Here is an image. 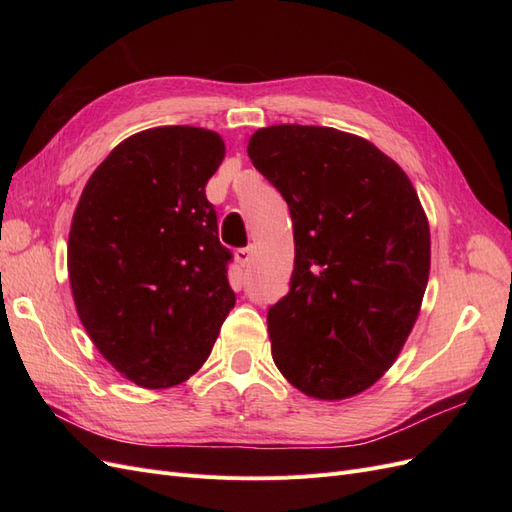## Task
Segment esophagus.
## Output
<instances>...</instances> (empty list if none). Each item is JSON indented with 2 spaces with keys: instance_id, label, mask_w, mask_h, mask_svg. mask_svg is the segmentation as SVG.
I'll list each match as a JSON object with an SVG mask.
<instances>
[{
  "instance_id": "34e87169",
  "label": "esophagus",
  "mask_w": 512,
  "mask_h": 512,
  "mask_svg": "<svg viewBox=\"0 0 512 512\" xmlns=\"http://www.w3.org/2000/svg\"><path fill=\"white\" fill-rule=\"evenodd\" d=\"M235 258L241 267H247L254 258V247H241V250L235 252Z\"/></svg>"
}]
</instances>
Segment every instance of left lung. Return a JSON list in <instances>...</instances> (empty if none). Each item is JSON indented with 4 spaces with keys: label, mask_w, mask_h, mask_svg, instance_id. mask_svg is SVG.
Listing matches in <instances>:
<instances>
[{
    "label": "left lung",
    "mask_w": 512,
    "mask_h": 512,
    "mask_svg": "<svg viewBox=\"0 0 512 512\" xmlns=\"http://www.w3.org/2000/svg\"><path fill=\"white\" fill-rule=\"evenodd\" d=\"M247 156L288 203L290 292L267 314L282 376L348 399L395 363L421 312L431 239L401 166L365 138L322 126L260 128Z\"/></svg>",
    "instance_id": "obj_1"
}]
</instances>
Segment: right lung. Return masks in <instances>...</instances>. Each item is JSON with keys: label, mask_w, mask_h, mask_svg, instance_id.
Instances as JSON below:
<instances>
[{"label": "right lung", "mask_w": 512, "mask_h": 512, "mask_svg": "<svg viewBox=\"0 0 512 512\" xmlns=\"http://www.w3.org/2000/svg\"><path fill=\"white\" fill-rule=\"evenodd\" d=\"M218 132L162 126L121 141L89 177L68 237L72 297L123 378L168 389L203 367L235 305L205 185Z\"/></svg>", "instance_id": "right-lung-1"}]
</instances>
